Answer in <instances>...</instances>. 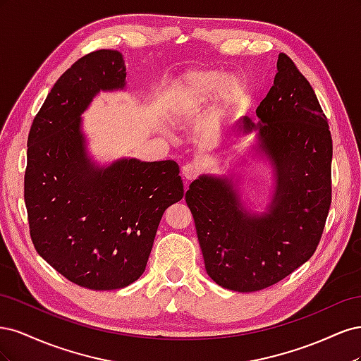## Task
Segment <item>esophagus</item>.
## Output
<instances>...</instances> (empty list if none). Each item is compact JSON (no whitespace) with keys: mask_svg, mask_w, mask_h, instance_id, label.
<instances>
[{"mask_svg":"<svg viewBox=\"0 0 361 361\" xmlns=\"http://www.w3.org/2000/svg\"><path fill=\"white\" fill-rule=\"evenodd\" d=\"M200 174V170L194 166V164H185L182 167V176L187 180H192Z\"/></svg>","mask_w":361,"mask_h":361,"instance_id":"1","label":"esophagus"}]
</instances>
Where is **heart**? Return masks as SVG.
<instances>
[{
  "label": "heart",
  "instance_id": "obj_1",
  "mask_svg": "<svg viewBox=\"0 0 361 361\" xmlns=\"http://www.w3.org/2000/svg\"><path fill=\"white\" fill-rule=\"evenodd\" d=\"M248 97V85L239 75H224L216 69L188 71L174 80L166 94V113L173 122L197 117L211 99L203 114V125L218 130Z\"/></svg>",
  "mask_w": 361,
  "mask_h": 361
}]
</instances>
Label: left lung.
<instances>
[{"label": "left lung", "mask_w": 361, "mask_h": 361, "mask_svg": "<svg viewBox=\"0 0 361 361\" xmlns=\"http://www.w3.org/2000/svg\"><path fill=\"white\" fill-rule=\"evenodd\" d=\"M244 116L239 134L256 133V150L272 167L264 212L245 204L235 173L202 174L185 194L204 268L216 285L255 292L276 285L307 262L319 244L331 204L333 141L312 85L280 52L274 84Z\"/></svg>", "instance_id": "obj_1"}]
</instances>
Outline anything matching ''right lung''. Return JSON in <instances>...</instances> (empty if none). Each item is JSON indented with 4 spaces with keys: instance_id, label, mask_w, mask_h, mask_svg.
<instances>
[{
    "instance_id": "obj_1",
    "label": "right lung",
    "mask_w": 361,
    "mask_h": 361,
    "mask_svg": "<svg viewBox=\"0 0 361 361\" xmlns=\"http://www.w3.org/2000/svg\"><path fill=\"white\" fill-rule=\"evenodd\" d=\"M125 87L122 54H87L54 84L28 134L24 197L32 244L63 277L93 290L141 277L164 211L183 197L171 159L101 166L87 150L82 113L101 92Z\"/></svg>"
}]
</instances>
